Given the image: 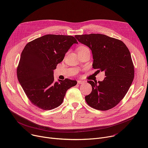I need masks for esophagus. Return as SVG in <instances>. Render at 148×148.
Returning a JSON list of instances; mask_svg holds the SVG:
<instances>
[{
  "label": "esophagus",
  "instance_id": "1",
  "mask_svg": "<svg viewBox=\"0 0 148 148\" xmlns=\"http://www.w3.org/2000/svg\"><path fill=\"white\" fill-rule=\"evenodd\" d=\"M85 82H86L85 81H83V80H78L77 83L79 84H82L85 83Z\"/></svg>",
  "mask_w": 148,
  "mask_h": 148
}]
</instances>
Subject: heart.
<instances>
[{"label": "heart", "mask_w": 148, "mask_h": 148, "mask_svg": "<svg viewBox=\"0 0 148 148\" xmlns=\"http://www.w3.org/2000/svg\"><path fill=\"white\" fill-rule=\"evenodd\" d=\"M88 49V48L86 47H85V46H81V47H79V48H78L77 51L81 50H83V49Z\"/></svg>", "instance_id": "obj_1"}]
</instances>
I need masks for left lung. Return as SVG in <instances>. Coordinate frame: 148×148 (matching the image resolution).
Wrapping results in <instances>:
<instances>
[{"label": "left lung", "instance_id": "1", "mask_svg": "<svg viewBox=\"0 0 148 148\" xmlns=\"http://www.w3.org/2000/svg\"><path fill=\"white\" fill-rule=\"evenodd\" d=\"M75 37L91 50L92 67L98 70L96 72L104 71L106 76L102 81H88L92 91L85 97L87 103L101 111L112 108L127 93L134 80V66L130 50L122 41L104 34Z\"/></svg>", "mask_w": 148, "mask_h": 148}]
</instances>
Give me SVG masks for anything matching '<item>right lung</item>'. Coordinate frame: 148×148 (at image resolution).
<instances>
[{"label": "right lung", "mask_w": 148, "mask_h": 148, "mask_svg": "<svg viewBox=\"0 0 148 148\" xmlns=\"http://www.w3.org/2000/svg\"><path fill=\"white\" fill-rule=\"evenodd\" d=\"M74 37L47 34L28 43L21 54L17 75L32 103L43 110L60 105L67 91L77 84L66 78L54 81V70L73 44Z\"/></svg>", "instance_id": "right-lung-1"}]
</instances>
